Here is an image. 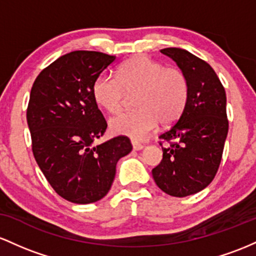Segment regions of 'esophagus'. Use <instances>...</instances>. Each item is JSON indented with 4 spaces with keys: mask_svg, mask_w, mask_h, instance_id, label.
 <instances>
[{
    "mask_svg": "<svg viewBox=\"0 0 256 256\" xmlns=\"http://www.w3.org/2000/svg\"><path fill=\"white\" fill-rule=\"evenodd\" d=\"M132 145H133V148L136 151H139V150H142V148H144V145L142 144H140V142H132Z\"/></svg>",
    "mask_w": 256,
    "mask_h": 256,
    "instance_id": "1",
    "label": "esophagus"
}]
</instances>
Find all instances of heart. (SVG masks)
Here are the masks:
<instances>
[{
	"label": "heart",
	"instance_id": "b5f03b06",
	"mask_svg": "<svg viewBox=\"0 0 256 256\" xmlns=\"http://www.w3.org/2000/svg\"><path fill=\"white\" fill-rule=\"evenodd\" d=\"M92 94L94 102L110 114L118 112L127 96L136 94V110L116 114L108 127L116 136L142 139L158 122L166 127L179 120L190 96V82L180 68L136 56L120 65L117 77L99 74Z\"/></svg>",
	"mask_w": 256,
	"mask_h": 256
}]
</instances>
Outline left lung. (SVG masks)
I'll return each instance as SVG.
<instances>
[{
	"label": "left lung",
	"mask_w": 256,
	"mask_h": 256,
	"mask_svg": "<svg viewBox=\"0 0 256 256\" xmlns=\"http://www.w3.org/2000/svg\"><path fill=\"white\" fill-rule=\"evenodd\" d=\"M190 82V96L179 120L160 136L166 141L163 158L152 176L157 186L174 197L206 188L216 175L228 132L226 93L219 77L204 60L180 48H164Z\"/></svg>",
	"instance_id": "left-lung-1"
}]
</instances>
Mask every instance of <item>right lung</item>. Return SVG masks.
Instances as JSON below:
<instances>
[{"label": "right lung", "instance_id": "obj_1", "mask_svg": "<svg viewBox=\"0 0 256 256\" xmlns=\"http://www.w3.org/2000/svg\"><path fill=\"white\" fill-rule=\"evenodd\" d=\"M114 59L100 52H71L43 68L31 88L26 120L34 157L54 191L77 204L106 196L117 162L133 148L124 136L94 145L108 123L92 87Z\"/></svg>", "mask_w": 256, "mask_h": 256}]
</instances>
